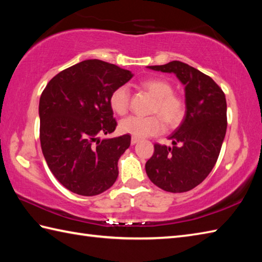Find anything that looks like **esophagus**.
I'll use <instances>...</instances> for the list:
<instances>
[{
    "instance_id": "34e87169",
    "label": "esophagus",
    "mask_w": 262,
    "mask_h": 262,
    "mask_svg": "<svg viewBox=\"0 0 262 262\" xmlns=\"http://www.w3.org/2000/svg\"><path fill=\"white\" fill-rule=\"evenodd\" d=\"M138 142H140V140H138V138H135V137H132V140H130V143H132V145H135V144H137Z\"/></svg>"
}]
</instances>
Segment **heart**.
I'll use <instances>...</instances> for the list:
<instances>
[{"label": "heart", "mask_w": 262, "mask_h": 262, "mask_svg": "<svg viewBox=\"0 0 262 262\" xmlns=\"http://www.w3.org/2000/svg\"><path fill=\"white\" fill-rule=\"evenodd\" d=\"M142 86L157 99L153 113H158L169 126H174L181 121L185 114L183 101L173 94V88L168 81L162 79H147L142 83ZM130 90L127 85H119L111 92L109 97L110 108L120 116L125 115L129 107ZM160 116L149 117L129 116L119 122V130L122 134L130 135L135 138H145L158 135L164 130V122Z\"/></svg>", "instance_id": "b5f03b06"}]
</instances>
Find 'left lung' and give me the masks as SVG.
I'll return each instance as SVG.
<instances>
[{
  "label": "left lung",
  "instance_id": "8db88e82",
  "mask_svg": "<svg viewBox=\"0 0 262 262\" xmlns=\"http://www.w3.org/2000/svg\"><path fill=\"white\" fill-rule=\"evenodd\" d=\"M147 69L174 74L185 85L186 115L169 136L172 146L154 145L146 174L165 191H189L205 180L219 159L227 127L225 94L211 77L179 60Z\"/></svg>",
  "mask_w": 262,
  "mask_h": 262
}]
</instances>
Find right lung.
Instances as JSON below:
<instances>
[{"mask_svg": "<svg viewBox=\"0 0 262 262\" xmlns=\"http://www.w3.org/2000/svg\"><path fill=\"white\" fill-rule=\"evenodd\" d=\"M133 74L114 64L86 59L48 82L39 100L40 144L55 178L70 191L96 196L114 185L118 160L130 135L100 140L117 126L109 97Z\"/></svg>", "mask_w": 262, "mask_h": 262, "instance_id": "add662e5", "label": "right lung"}]
</instances>
